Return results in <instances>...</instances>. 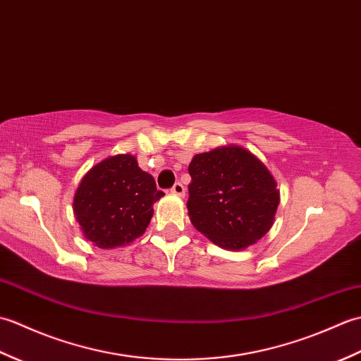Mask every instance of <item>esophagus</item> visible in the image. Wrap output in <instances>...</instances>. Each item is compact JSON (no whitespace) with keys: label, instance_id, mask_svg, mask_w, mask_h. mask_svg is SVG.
I'll use <instances>...</instances> for the list:
<instances>
[{"label":"esophagus","instance_id":"1","mask_svg":"<svg viewBox=\"0 0 361 361\" xmlns=\"http://www.w3.org/2000/svg\"><path fill=\"white\" fill-rule=\"evenodd\" d=\"M171 190L173 195H178V197H185V194H186V189L181 185V183H175Z\"/></svg>","mask_w":361,"mask_h":361}]
</instances>
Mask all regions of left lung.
Segmentation results:
<instances>
[{"label": "left lung", "instance_id": "1", "mask_svg": "<svg viewBox=\"0 0 361 361\" xmlns=\"http://www.w3.org/2000/svg\"><path fill=\"white\" fill-rule=\"evenodd\" d=\"M190 224L221 248L239 251L270 231L279 190L270 171L239 145L198 153L189 164Z\"/></svg>", "mask_w": 361, "mask_h": 361}]
</instances>
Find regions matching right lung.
<instances>
[{
    "instance_id": "obj_1",
    "label": "right lung",
    "mask_w": 361,
    "mask_h": 361,
    "mask_svg": "<svg viewBox=\"0 0 361 361\" xmlns=\"http://www.w3.org/2000/svg\"><path fill=\"white\" fill-rule=\"evenodd\" d=\"M163 195L153 176L126 153L90 169L75 190L73 209L87 240L97 248H118L144 234L153 203Z\"/></svg>"
}]
</instances>
